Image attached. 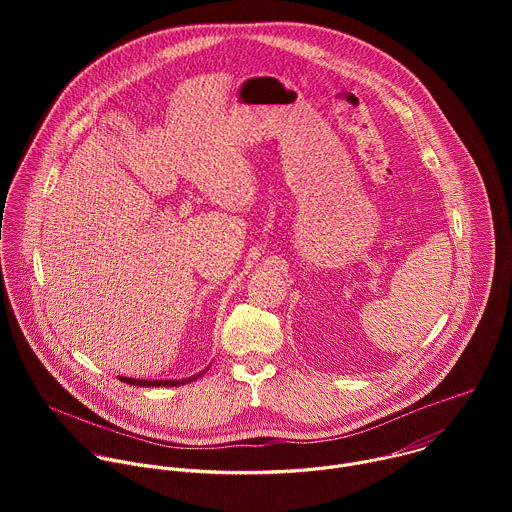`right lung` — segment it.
Returning a JSON list of instances; mask_svg holds the SVG:
<instances>
[{
  "label": "right lung",
  "mask_w": 512,
  "mask_h": 512,
  "mask_svg": "<svg viewBox=\"0 0 512 512\" xmlns=\"http://www.w3.org/2000/svg\"><path fill=\"white\" fill-rule=\"evenodd\" d=\"M200 375H194V377H188V379H182V381H137V379H129V377H121L123 383L127 385H139V387H178V385H186L190 381H196Z\"/></svg>",
  "instance_id": "1"
}]
</instances>
